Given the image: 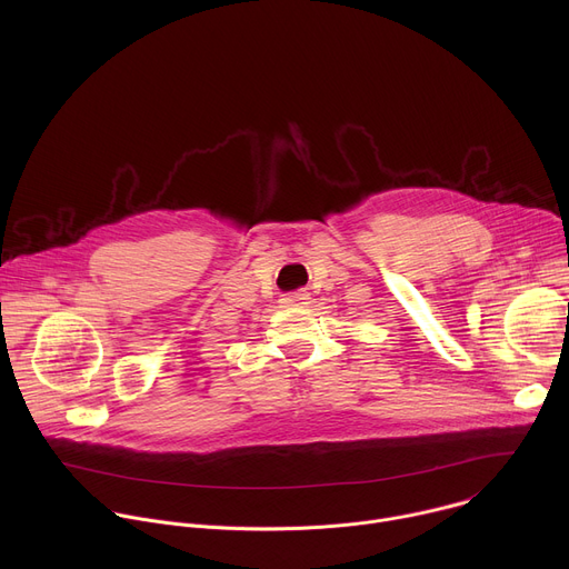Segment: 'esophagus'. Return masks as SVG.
I'll use <instances>...</instances> for the list:
<instances>
[{
    "label": "esophagus",
    "instance_id": "obj_1",
    "mask_svg": "<svg viewBox=\"0 0 569 569\" xmlns=\"http://www.w3.org/2000/svg\"><path fill=\"white\" fill-rule=\"evenodd\" d=\"M283 306H308L310 303V295L308 292H290L281 299Z\"/></svg>",
    "mask_w": 569,
    "mask_h": 569
}]
</instances>
